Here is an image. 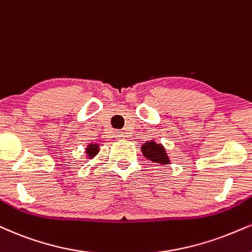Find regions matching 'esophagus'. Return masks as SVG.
I'll list each match as a JSON object with an SVG mask.
<instances>
[{
	"label": "esophagus",
	"mask_w": 252,
	"mask_h": 252,
	"mask_svg": "<svg viewBox=\"0 0 252 252\" xmlns=\"http://www.w3.org/2000/svg\"><path fill=\"white\" fill-rule=\"evenodd\" d=\"M125 133L124 132H116V138L118 140H121V139H125Z\"/></svg>",
	"instance_id": "obj_1"
}]
</instances>
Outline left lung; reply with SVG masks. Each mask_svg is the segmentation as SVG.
Listing matches in <instances>:
<instances>
[{
  "label": "left lung",
  "instance_id": "obj_1",
  "mask_svg": "<svg viewBox=\"0 0 252 252\" xmlns=\"http://www.w3.org/2000/svg\"><path fill=\"white\" fill-rule=\"evenodd\" d=\"M141 152L146 159L153 161V162L161 164H168L170 162L163 146L161 144H157L154 140L145 142L141 147Z\"/></svg>",
  "mask_w": 252,
  "mask_h": 252
}]
</instances>
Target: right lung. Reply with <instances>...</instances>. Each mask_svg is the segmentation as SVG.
Listing matches in <instances>:
<instances>
[{"label": "right lung", "instance_id": "right-lung-1", "mask_svg": "<svg viewBox=\"0 0 252 252\" xmlns=\"http://www.w3.org/2000/svg\"><path fill=\"white\" fill-rule=\"evenodd\" d=\"M99 152V145L98 144H90L86 147V154H88L89 159H93Z\"/></svg>", "mask_w": 252, "mask_h": 252}]
</instances>
